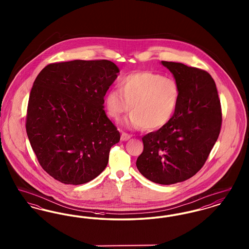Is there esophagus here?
<instances>
[{
	"label": "esophagus",
	"mask_w": 249,
	"mask_h": 249,
	"mask_svg": "<svg viewBox=\"0 0 249 249\" xmlns=\"http://www.w3.org/2000/svg\"><path fill=\"white\" fill-rule=\"evenodd\" d=\"M130 137H131V135L126 133V132H122V134H121V140L122 141H127V140L130 139Z\"/></svg>",
	"instance_id": "obj_1"
}]
</instances>
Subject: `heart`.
I'll list each match as a JSON object with an SVG mask.
<instances>
[{"label":"heart","mask_w":249,"mask_h":249,"mask_svg":"<svg viewBox=\"0 0 249 249\" xmlns=\"http://www.w3.org/2000/svg\"><path fill=\"white\" fill-rule=\"evenodd\" d=\"M180 88L172 78L153 71L130 73L120 82V89L107 92L108 115L119 119L130 107V123L133 128L156 130L166 125L177 111Z\"/></svg>","instance_id":"b5f03b06"}]
</instances>
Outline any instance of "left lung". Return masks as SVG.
<instances>
[{
  "label": "left lung",
  "instance_id": "1",
  "mask_svg": "<svg viewBox=\"0 0 249 249\" xmlns=\"http://www.w3.org/2000/svg\"><path fill=\"white\" fill-rule=\"evenodd\" d=\"M180 88V101L171 120L142 138L136 160L139 172L161 185L185 181L205 163L222 123L220 101L212 76L183 63L161 61Z\"/></svg>",
  "mask_w": 249,
  "mask_h": 249
}]
</instances>
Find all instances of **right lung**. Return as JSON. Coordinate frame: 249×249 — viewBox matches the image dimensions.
<instances>
[{
  "instance_id": "add662e5",
  "label": "right lung",
  "mask_w": 249,
  "mask_h": 249,
  "mask_svg": "<svg viewBox=\"0 0 249 249\" xmlns=\"http://www.w3.org/2000/svg\"><path fill=\"white\" fill-rule=\"evenodd\" d=\"M119 67L107 59L51 63L36 77L27 135L42 168L63 184L81 185L107 167L120 133L104 110Z\"/></svg>"
}]
</instances>
